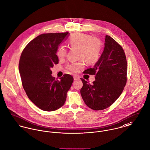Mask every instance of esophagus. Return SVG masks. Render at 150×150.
<instances>
[{"label":"esophagus","instance_id":"1","mask_svg":"<svg viewBox=\"0 0 150 150\" xmlns=\"http://www.w3.org/2000/svg\"><path fill=\"white\" fill-rule=\"evenodd\" d=\"M78 79H79V77L78 76H77V75L74 76V81H77Z\"/></svg>","mask_w":150,"mask_h":150}]
</instances>
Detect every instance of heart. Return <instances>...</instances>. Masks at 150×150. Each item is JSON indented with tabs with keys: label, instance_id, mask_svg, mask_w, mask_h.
<instances>
[{
	"label": "heart",
	"instance_id": "obj_1",
	"mask_svg": "<svg viewBox=\"0 0 150 150\" xmlns=\"http://www.w3.org/2000/svg\"><path fill=\"white\" fill-rule=\"evenodd\" d=\"M69 45L71 48H78V58L83 59L88 64L96 62L99 59L101 50L100 40L95 37L85 34L76 33L72 35L69 39ZM67 50L63 47L59 48L57 55L59 59L64 58ZM83 59L72 63L68 66V69L74 72H77L84 66Z\"/></svg>",
	"mask_w": 150,
	"mask_h": 150
}]
</instances>
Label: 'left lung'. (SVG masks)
Instances as JSON below:
<instances>
[{
  "mask_svg": "<svg viewBox=\"0 0 150 150\" xmlns=\"http://www.w3.org/2000/svg\"><path fill=\"white\" fill-rule=\"evenodd\" d=\"M127 63L122 47L108 35L105 36L103 51L92 68L83 73L95 75L91 84L81 78V97L85 104L94 110H102L115 102L127 81Z\"/></svg>",
  "mask_w": 150,
  "mask_h": 150,
  "instance_id": "8db88e82",
  "label": "left lung"
}]
</instances>
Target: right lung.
<instances>
[{
    "instance_id": "1",
    "label": "right lung",
    "mask_w": 150,
    "mask_h": 150,
    "mask_svg": "<svg viewBox=\"0 0 150 150\" xmlns=\"http://www.w3.org/2000/svg\"><path fill=\"white\" fill-rule=\"evenodd\" d=\"M69 35H40L26 46L20 58L19 71L23 88L30 100L45 111H55L64 104L74 81L69 74L56 81L51 70L59 63L58 47Z\"/></svg>"
}]
</instances>
